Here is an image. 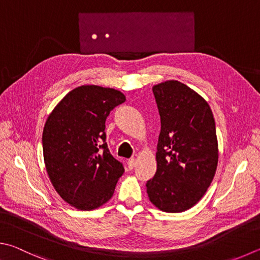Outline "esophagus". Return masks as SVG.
Instances as JSON below:
<instances>
[{
    "instance_id": "esophagus-1",
    "label": "esophagus",
    "mask_w": 260,
    "mask_h": 260,
    "mask_svg": "<svg viewBox=\"0 0 260 260\" xmlns=\"http://www.w3.org/2000/svg\"><path fill=\"white\" fill-rule=\"evenodd\" d=\"M135 164H136V160L134 158H131L128 161H127V165H128L129 169H133L134 166H135Z\"/></svg>"
}]
</instances>
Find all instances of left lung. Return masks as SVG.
I'll use <instances>...</instances> for the list:
<instances>
[{"instance_id":"left-lung-1","label":"left lung","mask_w":260,"mask_h":260,"mask_svg":"<svg viewBox=\"0 0 260 260\" xmlns=\"http://www.w3.org/2000/svg\"><path fill=\"white\" fill-rule=\"evenodd\" d=\"M161 131L157 172L146 182L158 209L182 212L200 201L214 179L218 142L212 111L204 98L178 81L154 85Z\"/></svg>"}]
</instances>
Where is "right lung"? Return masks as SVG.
<instances>
[{
    "label": "right lung",
    "mask_w": 260,
    "mask_h": 260,
    "mask_svg": "<svg viewBox=\"0 0 260 260\" xmlns=\"http://www.w3.org/2000/svg\"><path fill=\"white\" fill-rule=\"evenodd\" d=\"M126 101L120 91L98 85L74 88L49 115L42 143L45 168L62 199L79 210L111 199L125 169L106 143V119Z\"/></svg>",
    "instance_id": "obj_1"
}]
</instances>
